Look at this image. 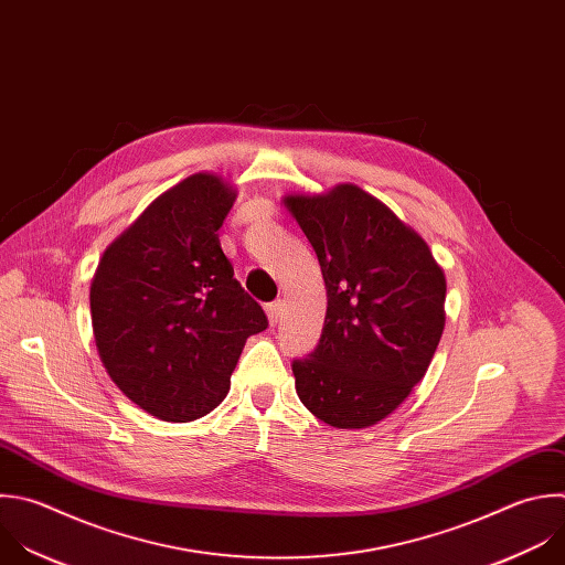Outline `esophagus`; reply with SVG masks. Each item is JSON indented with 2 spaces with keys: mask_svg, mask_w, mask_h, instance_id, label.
I'll return each instance as SVG.
<instances>
[{
  "mask_svg": "<svg viewBox=\"0 0 565 565\" xmlns=\"http://www.w3.org/2000/svg\"><path fill=\"white\" fill-rule=\"evenodd\" d=\"M266 315H268V323L270 326H277L281 321V315H284V303L281 301H273L266 306Z\"/></svg>",
  "mask_w": 565,
  "mask_h": 565,
  "instance_id": "1",
  "label": "esophagus"
}]
</instances>
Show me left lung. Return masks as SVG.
I'll list each match as a JSON object with an SVG mask.
<instances>
[{
    "mask_svg": "<svg viewBox=\"0 0 565 565\" xmlns=\"http://www.w3.org/2000/svg\"><path fill=\"white\" fill-rule=\"evenodd\" d=\"M317 253L328 308L321 339L292 361L301 404L359 430L395 413L435 356L446 326V275L424 237L354 183L286 195Z\"/></svg>",
    "mask_w": 565,
    "mask_h": 565,
    "instance_id": "left-lung-1",
    "label": "left lung"
}]
</instances>
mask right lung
Instances as JSON below:
<instances>
[{
  "label": "right lung",
  "mask_w": 565,
  "mask_h": 565,
  "mask_svg": "<svg viewBox=\"0 0 565 565\" xmlns=\"http://www.w3.org/2000/svg\"><path fill=\"white\" fill-rule=\"evenodd\" d=\"M237 188L195 172L161 193L102 255L90 284L99 359L115 386L161 422H195L231 391L250 334L268 328L217 231Z\"/></svg>",
  "instance_id": "obj_1"
}]
</instances>
